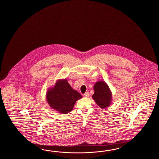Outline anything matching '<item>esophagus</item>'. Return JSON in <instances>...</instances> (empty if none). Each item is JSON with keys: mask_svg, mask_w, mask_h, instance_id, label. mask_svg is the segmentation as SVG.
I'll return each instance as SVG.
<instances>
[{"mask_svg": "<svg viewBox=\"0 0 159 159\" xmlns=\"http://www.w3.org/2000/svg\"><path fill=\"white\" fill-rule=\"evenodd\" d=\"M89 95H90V94H89V92H86V93H85L84 94V97H89Z\"/></svg>", "mask_w": 159, "mask_h": 159, "instance_id": "obj_1", "label": "esophagus"}]
</instances>
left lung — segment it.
Returning <instances> with one entry per match:
<instances>
[{
	"mask_svg": "<svg viewBox=\"0 0 159 159\" xmlns=\"http://www.w3.org/2000/svg\"><path fill=\"white\" fill-rule=\"evenodd\" d=\"M94 94L92 98L99 107L107 108L111 104L112 93L105 81H98L94 86Z\"/></svg>",
	"mask_w": 159,
	"mask_h": 159,
	"instance_id": "left-lung-1",
	"label": "left lung"
}]
</instances>
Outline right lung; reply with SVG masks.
<instances>
[{
    "instance_id": "1",
    "label": "right lung",
    "mask_w": 159,
    "mask_h": 159,
    "mask_svg": "<svg viewBox=\"0 0 159 159\" xmlns=\"http://www.w3.org/2000/svg\"><path fill=\"white\" fill-rule=\"evenodd\" d=\"M82 98V96L71 88L65 78L57 80L53 87L48 88L46 94L49 106L61 114L71 111L75 103Z\"/></svg>"
}]
</instances>
